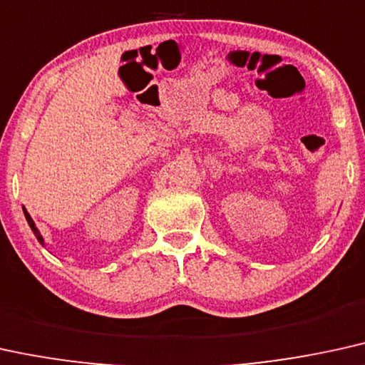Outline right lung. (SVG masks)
<instances>
[{
    "instance_id": "1",
    "label": "right lung",
    "mask_w": 365,
    "mask_h": 365,
    "mask_svg": "<svg viewBox=\"0 0 365 365\" xmlns=\"http://www.w3.org/2000/svg\"><path fill=\"white\" fill-rule=\"evenodd\" d=\"M25 217H26V220H29L30 227H31V230H34V234H35V236H36V239H38V241H40L41 244H43V239H41V236H40V232H38V229H36V227H35V222H34V220H31V217L29 215V212H26V210H25Z\"/></svg>"
}]
</instances>
